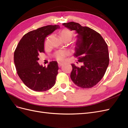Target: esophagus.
I'll return each instance as SVG.
<instances>
[{
	"label": "esophagus",
	"instance_id": "obj_1",
	"mask_svg": "<svg viewBox=\"0 0 128 128\" xmlns=\"http://www.w3.org/2000/svg\"><path fill=\"white\" fill-rule=\"evenodd\" d=\"M62 65H63V64H62V63H60V62L58 63V66H59V67H61Z\"/></svg>",
	"mask_w": 128,
	"mask_h": 128
}]
</instances>
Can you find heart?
<instances>
[{
	"label": "heart",
	"instance_id": "obj_1",
	"mask_svg": "<svg viewBox=\"0 0 128 128\" xmlns=\"http://www.w3.org/2000/svg\"><path fill=\"white\" fill-rule=\"evenodd\" d=\"M74 36V33L72 30L68 28H64L61 30L60 32V38L64 41H70L72 39ZM48 37L46 38L45 40V44H48ZM68 54V52L65 50H60L56 52L54 54V57L59 61H62L64 58Z\"/></svg>",
	"mask_w": 128,
	"mask_h": 128
}]
</instances>
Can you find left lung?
Instances as JSON below:
<instances>
[{
    "label": "left lung",
    "mask_w": 128,
    "mask_h": 128,
    "mask_svg": "<svg viewBox=\"0 0 128 128\" xmlns=\"http://www.w3.org/2000/svg\"><path fill=\"white\" fill-rule=\"evenodd\" d=\"M63 25L77 34L74 56L82 64L80 67L72 64L71 79L81 88H92L102 79L109 64L107 44L100 34L88 26L74 22Z\"/></svg>",
    "instance_id": "obj_1"
}]
</instances>
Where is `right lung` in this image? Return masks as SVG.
Returning a JSON list of instances; mask_svg holds the SVG:
<instances>
[{"label": "right lung", "instance_id": "right-lung-1", "mask_svg": "<svg viewBox=\"0 0 128 128\" xmlns=\"http://www.w3.org/2000/svg\"><path fill=\"white\" fill-rule=\"evenodd\" d=\"M59 25H49L26 33L19 42L14 54L18 74L31 90L43 92L50 90L56 83L59 67L56 61H51L48 67L38 63L40 53H44V40Z\"/></svg>", "mask_w": 128, "mask_h": 128}]
</instances>
